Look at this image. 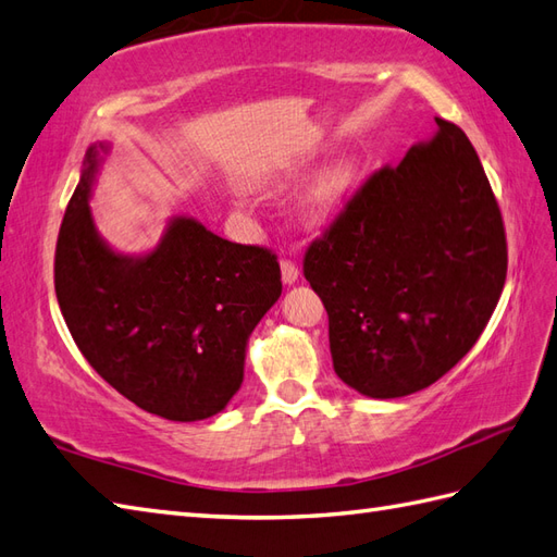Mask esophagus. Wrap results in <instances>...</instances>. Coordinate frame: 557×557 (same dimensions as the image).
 I'll list each match as a JSON object with an SVG mask.
<instances>
[{
    "instance_id": "esophagus-1",
    "label": "esophagus",
    "mask_w": 557,
    "mask_h": 557,
    "mask_svg": "<svg viewBox=\"0 0 557 557\" xmlns=\"http://www.w3.org/2000/svg\"><path fill=\"white\" fill-rule=\"evenodd\" d=\"M280 273H282V282L287 284V287H292V284L299 280V268H296L292 261H282Z\"/></svg>"
}]
</instances>
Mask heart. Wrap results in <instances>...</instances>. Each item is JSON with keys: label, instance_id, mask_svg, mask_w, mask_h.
<instances>
[{"label": "heart", "instance_id": "b5f03b06", "mask_svg": "<svg viewBox=\"0 0 557 557\" xmlns=\"http://www.w3.org/2000/svg\"><path fill=\"white\" fill-rule=\"evenodd\" d=\"M348 175H351L348 165H334V168H330V171L322 173L313 183V187L306 191L304 213L310 220L325 218L344 194V189L348 185Z\"/></svg>", "mask_w": 557, "mask_h": 557}]
</instances>
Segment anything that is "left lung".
<instances>
[{
    "mask_svg": "<svg viewBox=\"0 0 557 557\" xmlns=\"http://www.w3.org/2000/svg\"><path fill=\"white\" fill-rule=\"evenodd\" d=\"M506 270V232L480 157L442 119L354 194L304 261L330 315L334 372L370 398L444 377L480 339Z\"/></svg>",
    "mask_w": 557,
    "mask_h": 557,
    "instance_id": "left-lung-1",
    "label": "left lung"
}]
</instances>
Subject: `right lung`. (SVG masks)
Here are the masks:
<instances>
[{"label": "right lung", "instance_id": "obj_1", "mask_svg": "<svg viewBox=\"0 0 557 557\" xmlns=\"http://www.w3.org/2000/svg\"><path fill=\"white\" fill-rule=\"evenodd\" d=\"M109 141L87 149L63 215L54 284L87 363L141 410L197 422L244 380L247 344L282 294L277 258L173 215L159 244L123 253L99 235L89 199Z\"/></svg>", "mask_w": 557, "mask_h": 557}]
</instances>
